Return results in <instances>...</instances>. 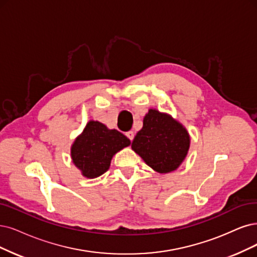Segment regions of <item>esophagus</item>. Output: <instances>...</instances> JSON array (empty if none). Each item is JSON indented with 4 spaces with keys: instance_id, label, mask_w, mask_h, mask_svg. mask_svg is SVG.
<instances>
[{
    "instance_id": "obj_1",
    "label": "esophagus",
    "mask_w": 257,
    "mask_h": 257,
    "mask_svg": "<svg viewBox=\"0 0 257 257\" xmlns=\"http://www.w3.org/2000/svg\"><path fill=\"white\" fill-rule=\"evenodd\" d=\"M126 137L130 140V141H132L135 139V132L134 131H128V132H126Z\"/></svg>"
}]
</instances>
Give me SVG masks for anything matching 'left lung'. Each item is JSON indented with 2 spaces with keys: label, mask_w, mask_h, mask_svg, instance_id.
Segmentation results:
<instances>
[{
  "label": "left lung",
  "mask_w": 257,
  "mask_h": 257,
  "mask_svg": "<svg viewBox=\"0 0 257 257\" xmlns=\"http://www.w3.org/2000/svg\"><path fill=\"white\" fill-rule=\"evenodd\" d=\"M131 148L156 172L166 174L183 162L189 148V136L181 123L150 109Z\"/></svg>",
  "instance_id": "left-lung-1"
}]
</instances>
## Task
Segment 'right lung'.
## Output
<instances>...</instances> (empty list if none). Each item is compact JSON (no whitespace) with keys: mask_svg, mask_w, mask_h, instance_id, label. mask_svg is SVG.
<instances>
[{"mask_svg":"<svg viewBox=\"0 0 257 257\" xmlns=\"http://www.w3.org/2000/svg\"><path fill=\"white\" fill-rule=\"evenodd\" d=\"M129 145L130 140L121 132L91 120L82 135L75 140L71 155L84 177L96 178L109 169L112 157Z\"/></svg>","mask_w":257,"mask_h":257,"instance_id":"add662e5","label":"right lung"}]
</instances>
